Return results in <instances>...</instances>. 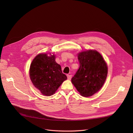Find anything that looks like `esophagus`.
Masks as SVG:
<instances>
[{"instance_id": "34e87169", "label": "esophagus", "mask_w": 133, "mask_h": 133, "mask_svg": "<svg viewBox=\"0 0 133 133\" xmlns=\"http://www.w3.org/2000/svg\"><path fill=\"white\" fill-rule=\"evenodd\" d=\"M67 78L68 80H70L71 79V75H67Z\"/></svg>"}]
</instances>
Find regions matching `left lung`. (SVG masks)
<instances>
[{
	"label": "left lung",
	"instance_id": "1",
	"mask_svg": "<svg viewBox=\"0 0 133 133\" xmlns=\"http://www.w3.org/2000/svg\"><path fill=\"white\" fill-rule=\"evenodd\" d=\"M78 58L79 68L71 81L80 95L89 97L99 91L105 83L108 75L107 64L96 50L80 52Z\"/></svg>",
	"mask_w": 133,
	"mask_h": 133
}]
</instances>
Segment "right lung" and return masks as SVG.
I'll return each mask as SVG.
<instances>
[{"mask_svg":"<svg viewBox=\"0 0 133 133\" xmlns=\"http://www.w3.org/2000/svg\"><path fill=\"white\" fill-rule=\"evenodd\" d=\"M29 76L33 85L42 94L48 96L53 95L67 79L61 66L55 62V55L51 53L36 56L30 64Z\"/></svg>","mask_w":133,"mask_h":133,"instance_id":"1","label":"right lung"}]
</instances>
